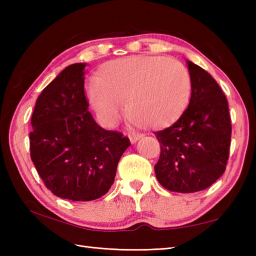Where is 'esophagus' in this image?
Listing matches in <instances>:
<instances>
[{"mask_svg":"<svg viewBox=\"0 0 256 256\" xmlns=\"http://www.w3.org/2000/svg\"><path fill=\"white\" fill-rule=\"evenodd\" d=\"M143 136L142 133H136V132H131L128 134V138H130V140H131L132 143H135L136 140H138L140 138Z\"/></svg>","mask_w":256,"mask_h":256,"instance_id":"obj_1","label":"esophagus"}]
</instances>
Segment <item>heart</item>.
I'll list each match as a JSON object with an SVG mask.
<instances>
[{"label": "heart", "instance_id": "1", "mask_svg": "<svg viewBox=\"0 0 256 256\" xmlns=\"http://www.w3.org/2000/svg\"><path fill=\"white\" fill-rule=\"evenodd\" d=\"M192 94V78L170 58L128 57L108 62L89 86V100L101 122L112 126L124 103L126 116L140 126L160 128L176 122Z\"/></svg>", "mask_w": 256, "mask_h": 256}]
</instances>
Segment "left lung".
<instances>
[{
    "instance_id": "1",
    "label": "left lung",
    "mask_w": 256,
    "mask_h": 256,
    "mask_svg": "<svg viewBox=\"0 0 256 256\" xmlns=\"http://www.w3.org/2000/svg\"><path fill=\"white\" fill-rule=\"evenodd\" d=\"M192 78L189 106L177 121L155 132L160 144L154 170L162 187L188 194L211 186L224 172L231 145L229 104L204 69L187 60Z\"/></svg>"
}]
</instances>
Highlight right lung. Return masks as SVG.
I'll use <instances>...</instances> for the list:
<instances>
[{
  "label": "right lung",
  "mask_w": 256,
  "mask_h": 256,
  "mask_svg": "<svg viewBox=\"0 0 256 256\" xmlns=\"http://www.w3.org/2000/svg\"><path fill=\"white\" fill-rule=\"evenodd\" d=\"M86 64L64 68L38 96L32 116L30 158L50 192L90 201L106 194L131 142L98 125L84 94Z\"/></svg>",
  "instance_id": "1"
}]
</instances>
